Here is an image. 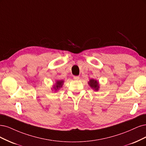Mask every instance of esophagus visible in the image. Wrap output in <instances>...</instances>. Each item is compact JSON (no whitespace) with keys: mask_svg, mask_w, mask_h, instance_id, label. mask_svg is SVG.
<instances>
[{"mask_svg":"<svg viewBox=\"0 0 146 146\" xmlns=\"http://www.w3.org/2000/svg\"><path fill=\"white\" fill-rule=\"evenodd\" d=\"M73 79H74V80H79V76H73Z\"/></svg>","mask_w":146,"mask_h":146,"instance_id":"1","label":"esophagus"}]
</instances>
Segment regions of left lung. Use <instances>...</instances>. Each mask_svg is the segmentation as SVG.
<instances>
[{"instance_id": "obj_1", "label": "left lung", "mask_w": 146, "mask_h": 146, "mask_svg": "<svg viewBox=\"0 0 146 146\" xmlns=\"http://www.w3.org/2000/svg\"><path fill=\"white\" fill-rule=\"evenodd\" d=\"M89 86L91 88H92L93 90H95V91H98L99 90V88H100V86H99V83L96 81V80H95L93 79H92L90 80V81L88 82Z\"/></svg>"}]
</instances>
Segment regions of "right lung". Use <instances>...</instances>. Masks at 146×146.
<instances>
[{
  "mask_svg": "<svg viewBox=\"0 0 146 146\" xmlns=\"http://www.w3.org/2000/svg\"><path fill=\"white\" fill-rule=\"evenodd\" d=\"M63 84H64V81H62H62H56L55 85L53 87V88L54 89V90L56 91V90H59V89L60 87H62Z\"/></svg>",
  "mask_w": 146,
  "mask_h": 146,
  "instance_id": "right-lung-1",
  "label": "right lung"
}]
</instances>
